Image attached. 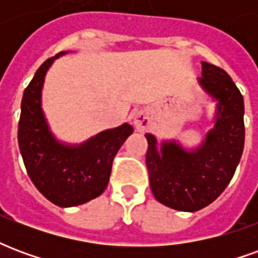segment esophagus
<instances>
[{
	"label": "esophagus",
	"mask_w": 258,
	"mask_h": 258,
	"mask_svg": "<svg viewBox=\"0 0 258 258\" xmlns=\"http://www.w3.org/2000/svg\"><path fill=\"white\" fill-rule=\"evenodd\" d=\"M133 124H134V127L138 131H145V130H148L152 125V120L149 113L146 112V110H138V112H135L134 116H133Z\"/></svg>",
	"instance_id": "1"
}]
</instances>
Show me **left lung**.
Wrapping results in <instances>:
<instances>
[{"label": "left lung", "mask_w": 258, "mask_h": 258, "mask_svg": "<svg viewBox=\"0 0 258 258\" xmlns=\"http://www.w3.org/2000/svg\"><path fill=\"white\" fill-rule=\"evenodd\" d=\"M198 83L216 102L213 128L194 149L178 141L148 140L146 167L157 202L179 211H198L213 203L232 179L244 145L243 96L227 72L202 62Z\"/></svg>", "instance_id": "left-lung-1"}]
</instances>
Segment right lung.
I'll list each match as a JSON object with an SVG mask.
<instances>
[{
    "label": "right lung",
    "instance_id": "add662e5",
    "mask_svg": "<svg viewBox=\"0 0 258 258\" xmlns=\"http://www.w3.org/2000/svg\"><path fill=\"white\" fill-rule=\"evenodd\" d=\"M64 53L47 59L23 92L18 142L37 189L53 205L73 207L95 199L106 189L113 159L134 128L124 123L79 145L56 140L42 110V85L48 69Z\"/></svg>",
    "mask_w": 258,
    "mask_h": 258
}]
</instances>
